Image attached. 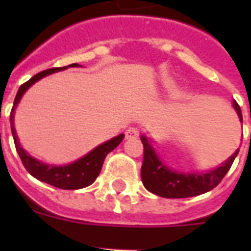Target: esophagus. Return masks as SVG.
Masks as SVG:
<instances>
[{
  "mask_svg": "<svg viewBox=\"0 0 251 251\" xmlns=\"http://www.w3.org/2000/svg\"><path fill=\"white\" fill-rule=\"evenodd\" d=\"M125 135L127 139H135L139 135V130L137 127H129V129L125 131Z\"/></svg>",
  "mask_w": 251,
  "mask_h": 251,
  "instance_id": "obj_1",
  "label": "esophagus"
}]
</instances>
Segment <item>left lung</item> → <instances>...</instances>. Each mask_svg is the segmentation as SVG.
I'll return each mask as SVG.
<instances>
[{
	"mask_svg": "<svg viewBox=\"0 0 251 251\" xmlns=\"http://www.w3.org/2000/svg\"><path fill=\"white\" fill-rule=\"evenodd\" d=\"M238 117L242 121L241 108L237 102H233ZM143 143V163H142V182L149 191L163 198H189L195 195L204 194L212 190L222 182L226 172L229 171L240 149L236 150L229 159L223 165L207 173H178L163 164L153 149L150 146L146 137H142Z\"/></svg>",
	"mask_w": 251,
	"mask_h": 251,
	"instance_id": "8db88e82",
	"label": "left lung"
}]
</instances>
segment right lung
Masks as SVG:
<instances>
[{
    "mask_svg": "<svg viewBox=\"0 0 251 251\" xmlns=\"http://www.w3.org/2000/svg\"><path fill=\"white\" fill-rule=\"evenodd\" d=\"M69 66L75 68V66H79V65L73 64L69 65ZM65 69H68V66L48 69V70H44V72H40L36 75H33L31 79L22 84L19 87V90H18L15 100H14L13 109H11V113H10V124H11V133H13L15 149H17L18 155H19L22 163H23V165H25L29 175L33 176L35 178L40 179L43 182H47L49 185H52V186L58 187V189L76 190V189H82V187L88 186V185L94 182L99 173H100V171H101L105 156L121 143L122 139H124V134H120L118 137H114L113 139L98 146L90 153H87L86 156H83L79 160L74 161L73 164L64 165V167H54V165L44 164V163H41V161L29 156L28 153L25 152L19 145L17 133H15V127H14V110H15L18 102H19V100H21L25 91L28 90L35 82L41 79L43 76L49 75L52 73L60 72V70H65Z\"/></svg>",
    "mask_w": 251,
    "mask_h": 251,
    "instance_id": "obj_1",
    "label": "right lung"
}]
</instances>
